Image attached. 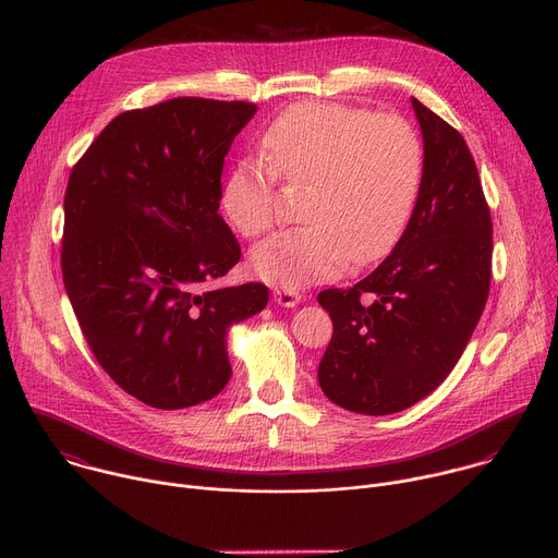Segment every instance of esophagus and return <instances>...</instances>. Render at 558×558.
Returning <instances> with one entry per match:
<instances>
[{
  "label": "esophagus",
  "mask_w": 558,
  "mask_h": 558,
  "mask_svg": "<svg viewBox=\"0 0 558 558\" xmlns=\"http://www.w3.org/2000/svg\"><path fill=\"white\" fill-rule=\"evenodd\" d=\"M274 300L280 306H295V304H300L302 295L298 291H289V289H274Z\"/></svg>",
  "instance_id": "1"
}]
</instances>
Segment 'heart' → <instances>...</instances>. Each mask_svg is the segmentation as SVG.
I'll return each mask as SVG.
<instances>
[{
	"instance_id": "1",
	"label": "heart",
	"mask_w": 558,
	"mask_h": 558,
	"mask_svg": "<svg viewBox=\"0 0 558 558\" xmlns=\"http://www.w3.org/2000/svg\"><path fill=\"white\" fill-rule=\"evenodd\" d=\"M263 158H241L225 179L222 209L238 233L258 238L278 218V179L311 185L308 225L276 233L252 254L258 278L304 289L386 256L415 209L424 147L397 114L342 104H295L265 132Z\"/></svg>"
}]
</instances>
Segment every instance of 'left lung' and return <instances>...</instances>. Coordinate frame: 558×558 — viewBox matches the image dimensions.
<instances>
[{
	"instance_id": "obj_1",
	"label": "left lung",
	"mask_w": 558,
	"mask_h": 558,
	"mask_svg": "<svg viewBox=\"0 0 558 558\" xmlns=\"http://www.w3.org/2000/svg\"><path fill=\"white\" fill-rule=\"evenodd\" d=\"M424 177L392 254L351 289L317 293L333 323L317 366L329 400L362 415L400 413L454 368L484 313L493 218L463 136L411 99Z\"/></svg>"
}]
</instances>
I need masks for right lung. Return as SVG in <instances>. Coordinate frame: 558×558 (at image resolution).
I'll return each instance as SVG.
<instances>
[{
    "label": "right lung",
    "mask_w": 558,
    "mask_h": 558,
    "mask_svg": "<svg viewBox=\"0 0 558 558\" xmlns=\"http://www.w3.org/2000/svg\"><path fill=\"white\" fill-rule=\"evenodd\" d=\"M250 101L177 97L112 119L63 196L61 276L99 366L138 402L177 411L231 377L225 336L263 311L260 282L218 287L241 245L218 214Z\"/></svg>",
    "instance_id": "right-lung-1"
}]
</instances>
